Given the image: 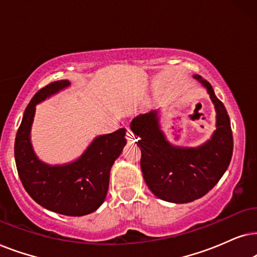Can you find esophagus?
<instances>
[{"instance_id": "obj_1", "label": "esophagus", "mask_w": 257, "mask_h": 257, "mask_svg": "<svg viewBox=\"0 0 257 257\" xmlns=\"http://www.w3.org/2000/svg\"><path fill=\"white\" fill-rule=\"evenodd\" d=\"M125 139H126V141L131 142V143H133V142H135V141H136V136H135L134 134H133V132L131 131V129H128V131H126Z\"/></svg>"}]
</instances>
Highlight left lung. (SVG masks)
<instances>
[{
	"label": "left lung",
	"instance_id": "obj_1",
	"mask_svg": "<svg viewBox=\"0 0 257 257\" xmlns=\"http://www.w3.org/2000/svg\"><path fill=\"white\" fill-rule=\"evenodd\" d=\"M216 111V129L210 139L197 147L175 146L168 141L161 126V110L140 115L131 129L140 138L141 169L150 191L172 203L193 202L213 189L228 169L232 155V133L228 112L216 97L209 82L200 75Z\"/></svg>",
	"mask_w": 257,
	"mask_h": 257
}]
</instances>
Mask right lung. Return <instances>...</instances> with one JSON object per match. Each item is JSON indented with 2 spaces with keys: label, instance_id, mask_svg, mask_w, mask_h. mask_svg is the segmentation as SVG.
<instances>
[{
  "label": "right lung",
  "instance_id": "right-lung-1",
  "mask_svg": "<svg viewBox=\"0 0 257 257\" xmlns=\"http://www.w3.org/2000/svg\"><path fill=\"white\" fill-rule=\"evenodd\" d=\"M70 87L61 80L48 84L32 98L15 139L17 173L27 193L46 209L66 216H84L104 202L110 169L126 145L125 129L98 135L77 159L62 164L43 162L32 143L36 105Z\"/></svg>",
  "mask_w": 257,
  "mask_h": 257
}]
</instances>
